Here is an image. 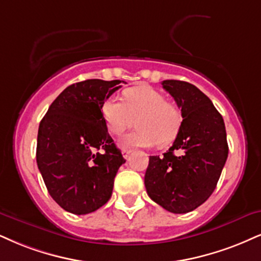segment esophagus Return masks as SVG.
Instances as JSON below:
<instances>
[{
	"label": "esophagus",
	"mask_w": 261,
	"mask_h": 261,
	"mask_svg": "<svg viewBox=\"0 0 261 261\" xmlns=\"http://www.w3.org/2000/svg\"><path fill=\"white\" fill-rule=\"evenodd\" d=\"M130 152H132V150H128V149H123V150H122V155H123V157H124L125 160H127L128 157H129Z\"/></svg>",
	"instance_id": "1"
}]
</instances>
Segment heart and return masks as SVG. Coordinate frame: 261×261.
Segmentation results:
<instances>
[{
	"mask_svg": "<svg viewBox=\"0 0 261 261\" xmlns=\"http://www.w3.org/2000/svg\"><path fill=\"white\" fill-rule=\"evenodd\" d=\"M121 102L109 98L102 102L101 115L106 127L115 136H120L136 121L137 129L121 139L125 147H160L170 145L178 137L182 124V115L165 95L147 86L134 87L123 92Z\"/></svg>",
	"mask_w": 261,
	"mask_h": 261,
	"instance_id": "1",
	"label": "heart"
}]
</instances>
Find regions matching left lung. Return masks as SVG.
<instances>
[{
  "label": "left lung",
  "instance_id": "left-lung-1",
  "mask_svg": "<svg viewBox=\"0 0 261 261\" xmlns=\"http://www.w3.org/2000/svg\"><path fill=\"white\" fill-rule=\"evenodd\" d=\"M162 87L181 109L182 124L163 156H150L145 188L153 202L170 213H189L217 188L229 146L221 115L197 87L166 80Z\"/></svg>",
  "mask_w": 261,
  "mask_h": 261
}]
</instances>
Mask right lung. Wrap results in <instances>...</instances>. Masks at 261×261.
<instances>
[{
  "mask_svg": "<svg viewBox=\"0 0 261 261\" xmlns=\"http://www.w3.org/2000/svg\"><path fill=\"white\" fill-rule=\"evenodd\" d=\"M121 82L125 83L86 80L66 87L38 127V169L52 198L72 214H88L104 205L125 162L101 115L102 102Z\"/></svg>",
  "mask_w": 261,
  "mask_h": 261,
  "instance_id": "obj_1",
  "label": "right lung"
}]
</instances>
